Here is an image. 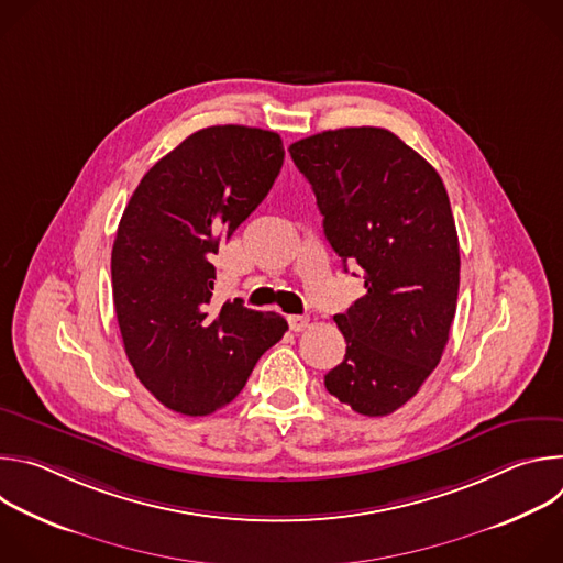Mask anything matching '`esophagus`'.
Listing matches in <instances>:
<instances>
[{"mask_svg":"<svg viewBox=\"0 0 563 563\" xmlns=\"http://www.w3.org/2000/svg\"><path fill=\"white\" fill-rule=\"evenodd\" d=\"M287 323H289L291 332H302V330H307V325H309V318L294 313V316H287Z\"/></svg>","mask_w":563,"mask_h":563,"instance_id":"1","label":"esophagus"}]
</instances>
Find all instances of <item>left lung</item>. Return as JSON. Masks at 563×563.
I'll return each instance as SVG.
<instances>
[{"instance_id":"obj_1","label":"left lung","mask_w":563,"mask_h":563,"mask_svg":"<svg viewBox=\"0 0 563 563\" xmlns=\"http://www.w3.org/2000/svg\"><path fill=\"white\" fill-rule=\"evenodd\" d=\"M332 250L363 269L365 296L334 320L347 350L325 387L365 417L406 406L439 365L459 294V238L434 167L378 126L289 146Z\"/></svg>"}]
</instances>
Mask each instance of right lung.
I'll list each match as a JSON object with an SVG mask.
<instances>
[{"mask_svg": "<svg viewBox=\"0 0 563 563\" xmlns=\"http://www.w3.org/2000/svg\"><path fill=\"white\" fill-rule=\"evenodd\" d=\"M283 159L274 131L200 129L144 174L122 213L111 278L124 352L174 412L205 417L231 404L287 332L280 313L240 298L213 309L209 261L265 200Z\"/></svg>", "mask_w": 563, "mask_h": 563, "instance_id": "add662e5", "label": "right lung"}]
</instances>
